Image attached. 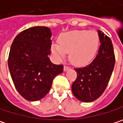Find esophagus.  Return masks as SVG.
Segmentation results:
<instances>
[{
  "mask_svg": "<svg viewBox=\"0 0 123 123\" xmlns=\"http://www.w3.org/2000/svg\"><path fill=\"white\" fill-rule=\"evenodd\" d=\"M69 69V67L67 66H64V71H66Z\"/></svg>",
  "mask_w": 123,
  "mask_h": 123,
  "instance_id": "34e87169",
  "label": "esophagus"
}]
</instances>
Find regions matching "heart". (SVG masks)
I'll use <instances>...</instances> for the list:
<instances>
[{
  "label": "heart",
  "instance_id": "obj_1",
  "mask_svg": "<svg viewBox=\"0 0 123 123\" xmlns=\"http://www.w3.org/2000/svg\"><path fill=\"white\" fill-rule=\"evenodd\" d=\"M99 45L97 32L76 30L62 33L59 38V44H52L51 49L58 59H64L66 53H70L69 59L74 65L83 66L94 59Z\"/></svg>",
  "mask_w": 123,
  "mask_h": 123
}]
</instances>
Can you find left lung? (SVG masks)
<instances>
[{
	"mask_svg": "<svg viewBox=\"0 0 123 123\" xmlns=\"http://www.w3.org/2000/svg\"><path fill=\"white\" fill-rule=\"evenodd\" d=\"M100 46L92 63L83 68H75L77 78L71 90L75 97L83 102L97 99L106 88L115 66L113 46L109 38L98 30Z\"/></svg>",
	"mask_w": 123,
	"mask_h": 123,
	"instance_id": "left-lung-1",
	"label": "left lung"
}]
</instances>
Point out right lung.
I'll use <instances>...</instances> for the list:
<instances>
[{"label":"right lung","instance_id":"1","mask_svg":"<svg viewBox=\"0 0 123 123\" xmlns=\"http://www.w3.org/2000/svg\"><path fill=\"white\" fill-rule=\"evenodd\" d=\"M52 32L45 26H34L19 33L12 43L8 67L14 85L25 99H43L53 79L63 72L62 65L51 62Z\"/></svg>","mask_w":123,"mask_h":123}]
</instances>
